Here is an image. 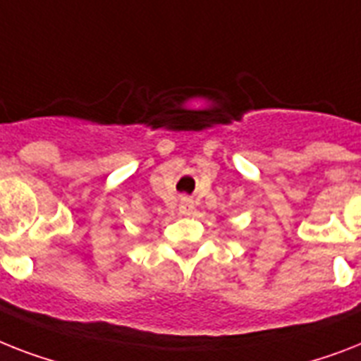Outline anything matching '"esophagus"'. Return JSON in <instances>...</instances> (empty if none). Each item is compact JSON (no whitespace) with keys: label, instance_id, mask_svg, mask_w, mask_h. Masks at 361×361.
Segmentation results:
<instances>
[{"label":"esophagus","instance_id":"1","mask_svg":"<svg viewBox=\"0 0 361 361\" xmlns=\"http://www.w3.org/2000/svg\"><path fill=\"white\" fill-rule=\"evenodd\" d=\"M192 209H195V202H192V198H189V196H181L180 213H183V215H189Z\"/></svg>","mask_w":361,"mask_h":361}]
</instances>
